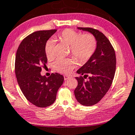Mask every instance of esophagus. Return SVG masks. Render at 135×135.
I'll use <instances>...</instances> for the list:
<instances>
[{"instance_id": "esophagus-1", "label": "esophagus", "mask_w": 135, "mask_h": 135, "mask_svg": "<svg viewBox=\"0 0 135 135\" xmlns=\"http://www.w3.org/2000/svg\"><path fill=\"white\" fill-rule=\"evenodd\" d=\"M69 78V76H68V75H64V79L65 81H66L67 79H68Z\"/></svg>"}]
</instances>
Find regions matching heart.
I'll return each mask as SVG.
<instances>
[{
    "mask_svg": "<svg viewBox=\"0 0 135 135\" xmlns=\"http://www.w3.org/2000/svg\"><path fill=\"white\" fill-rule=\"evenodd\" d=\"M55 41L69 45L71 54L80 63H84L92 57L97 47V41L89 33L81 34L72 29H66L55 35ZM55 41L49 39L45 45V54L49 60L54 57ZM76 62L73 59L59 58L55 61L54 67L61 73L68 74L75 67Z\"/></svg>",
    "mask_w": 135,
    "mask_h": 135,
    "instance_id": "heart-1",
    "label": "heart"
}]
</instances>
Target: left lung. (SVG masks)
Returning <instances> with one entry per match:
<instances>
[{"label":"left lung","instance_id":"8db88e82","mask_svg":"<svg viewBox=\"0 0 135 135\" xmlns=\"http://www.w3.org/2000/svg\"><path fill=\"white\" fill-rule=\"evenodd\" d=\"M94 35L97 41L96 51L77 73L84 76L76 77L78 86L74 90L77 101L84 106L96 104L108 92L116 71L115 51L104 34L91 27H78ZM90 76L89 80L84 79Z\"/></svg>","mask_w":135,"mask_h":135}]
</instances>
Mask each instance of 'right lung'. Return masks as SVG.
Listing matches in <instances>:
<instances>
[{
    "label": "right lung",
    "mask_w": 135,
    "mask_h": 135,
    "mask_svg": "<svg viewBox=\"0 0 135 135\" xmlns=\"http://www.w3.org/2000/svg\"><path fill=\"white\" fill-rule=\"evenodd\" d=\"M56 29L36 31L25 37L20 44L15 60V73L22 92L30 103L39 108L51 106L64 82L59 73L49 77L42 76V68L46 66L45 45Z\"/></svg>",
    "instance_id": "right-lung-1"
}]
</instances>
